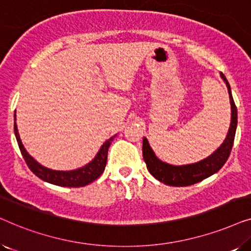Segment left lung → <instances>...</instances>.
<instances>
[{
    "instance_id": "obj_1",
    "label": "left lung",
    "mask_w": 251,
    "mask_h": 251,
    "mask_svg": "<svg viewBox=\"0 0 251 251\" xmlns=\"http://www.w3.org/2000/svg\"><path fill=\"white\" fill-rule=\"evenodd\" d=\"M221 77L225 82L226 87H227L229 104H231V123H229L227 135H226L224 142L222 143V145L214 153L210 154L208 157H205V159L199 161V162L184 164V166H174V164H169L161 161L155 155L152 147L150 146L149 140H147L146 137H144V161H145L150 174L154 178H156L157 180H160L161 183L176 187L193 185L217 173L224 166L226 161H227L233 146V142H234L236 125H238V112H236L234 100H233L229 83L223 73H221Z\"/></svg>"
}]
</instances>
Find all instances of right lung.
Listing matches in <instances>:
<instances>
[{
    "label": "right lung",
    "mask_w": 251,
    "mask_h": 251,
    "mask_svg": "<svg viewBox=\"0 0 251 251\" xmlns=\"http://www.w3.org/2000/svg\"><path fill=\"white\" fill-rule=\"evenodd\" d=\"M15 135L18 142L20 152H22L24 159H25L27 166L37 177L41 179L47 181V183L58 185V186L65 187H82L85 185L92 183V181L97 179L100 175L104 173L106 162H107V153L108 147L111 146L113 139L115 136H113L108 140L102 144V146L99 149L98 153L92 159L90 162L85 164V166L78 168L75 170L70 171H61V170H52L49 168L42 166L37 161L34 159L32 155H29L25 147H24L22 139L19 137L18 128H17L16 123V112H15Z\"/></svg>",
    "instance_id": "add662e5"
}]
</instances>
